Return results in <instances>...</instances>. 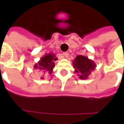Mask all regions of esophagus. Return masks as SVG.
<instances>
[{
  "mask_svg": "<svg viewBox=\"0 0 124 124\" xmlns=\"http://www.w3.org/2000/svg\"><path fill=\"white\" fill-rule=\"evenodd\" d=\"M63 55H64V56L65 58H68V56H69V54L68 53V52H63Z\"/></svg>",
  "mask_w": 124,
  "mask_h": 124,
  "instance_id": "obj_1",
  "label": "esophagus"
}]
</instances>
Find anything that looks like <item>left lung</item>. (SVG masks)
Instances as JSON below:
<instances>
[{
  "label": "left lung",
  "instance_id": "left-lung-1",
  "mask_svg": "<svg viewBox=\"0 0 124 124\" xmlns=\"http://www.w3.org/2000/svg\"><path fill=\"white\" fill-rule=\"evenodd\" d=\"M74 72L77 73L79 78L82 80L88 79L91 73L95 70L96 64L93 60L82 55H78L72 60Z\"/></svg>",
  "mask_w": 124,
  "mask_h": 124
}]
</instances>
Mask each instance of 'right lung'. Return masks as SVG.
<instances>
[{
	"mask_svg": "<svg viewBox=\"0 0 124 124\" xmlns=\"http://www.w3.org/2000/svg\"><path fill=\"white\" fill-rule=\"evenodd\" d=\"M57 59L58 58L56 57L55 54L52 53L46 54L43 57L41 58L38 63L35 64L34 66V68L38 70L39 72L48 73L51 74L55 66L54 61L57 60ZM40 78L44 79V77L42 76Z\"/></svg>",
	"mask_w": 124,
	"mask_h": 124,
	"instance_id": "right-lung-1",
	"label": "right lung"
}]
</instances>
